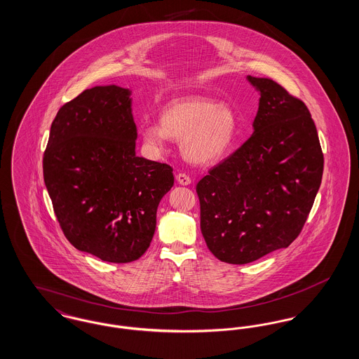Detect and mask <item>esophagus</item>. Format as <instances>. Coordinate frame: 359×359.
Listing matches in <instances>:
<instances>
[{"label":"esophagus","instance_id":"1","mask_svg":"<svg viewBox=\"0 0 359 359\" xmlns=\"http://www.w3.org/2000/svg\"><path fill=\"white\" fill-rule=\"evenodd\" d=\"M176 180H177V183L182 184V186L191 184V177L188 176L187 173H183V172H180V173L176 175Z\"/></svg>","mask_w":359,"mask_h":359}]
</instances>
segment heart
<instances>
[{
	"label": "heart",
	"mask_w": 359,
	"mask_h": 359,
	"mask_svg": "<svg viewBox=\"0 0 359 359\" xmlns=\"http://www.w3.org/2000/svg\"><path fill=\"white\" fill-rule=\"evenodd\" d=\"M238 129L234 110L226 103H215L202 97H187L168 103L160 123L145 121L140 135L147 148L160 154L168 138L180 140L182 154L199 165L221 160L231 148Z\"/></svg>",
	"instance_id": "obj_1"
}]
</instances>
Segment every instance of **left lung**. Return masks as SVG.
Returning a JSON list of instances; mask_svg holds the SVG:
<instances>
[{
	"mask_svg": "<svg viewBox=\"0 0 359 359\" xmlns=\"http://www.w3.org/2000/svg\"><path fill=\"white\" fill-rule=\"evenodd\" d=\"M259 103L253 135L198 183L210 252L249 264L297 238L323 176L316 126L303 101L268 78L248 75Z\"/></svg>",
	"mask_w": 359,
	"mask_h": 359,
	"instance_id": "obj_1",
	"label": "left lung"
}]
</instances>
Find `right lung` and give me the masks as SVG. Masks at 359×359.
<instances>
[{
    "label": "right lung",
    "mask_w": 359,
    "mask_h": 359,
    "mask_svg": "<svg viewBox=\"0 0 359 359\" xmlns=\"http://www.w3.org/2000/svg\"><path fill=\"white\" fill-rule=\"evenodd\" d=\"M130 90L87 88L63 104L43 157L44 183L71 245L102 261H136L151 245L168 164L136 154Z\"/></svg>",
    "instance_id": "obj_1"
}]
</instances>
